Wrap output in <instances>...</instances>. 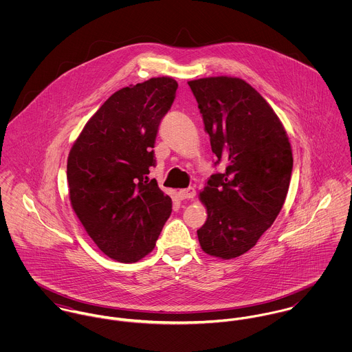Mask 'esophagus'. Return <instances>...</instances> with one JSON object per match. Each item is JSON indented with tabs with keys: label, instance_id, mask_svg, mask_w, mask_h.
<instances>
[{
	"label": "esophagus",
	"instance_id": "34e87169",
	"mask_svg": "<svg viewBox=\"0 0 352 352\" xmlns=\"http://www.w3.org/2000/svg\"><path fill=\"white\" fill-rule=\"evenodd\" d=\"M195 195H197V191H195V188H192V187L186 188V190H179V191H177V197H179L182 201H184V199H192Z\"/></svg>",
	"mask_w": 352,
	"mask_h": 352
}]
</instances>
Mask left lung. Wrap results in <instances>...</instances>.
I'll return each instance as SVG.
<instances>
[{"label": "left lung", "instance_id": "1", "mask_svg": "<svg viewBox=\"0 0 352 352\" xmlns=\"http://www.w3.org/2000/svg\"><path fill=\"white\" fill-rule=\"evenodd\" d=\"M188 85L215 164H226L199 194L207 219L198 239L203 252L229 260L253 248L280 212L293 170L292 145L278 115L247 81L219 76Z\"/></svg>", "mask_w": 352, "mask_h": 352}]
</instances>
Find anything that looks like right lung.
I'll return each mask as SVG.
<instances>
[{
    "label": "right lung",
    "mask_w": 352,
    "mask_h": 352,
    "mask_svg": "<svg viewBox=\"0 0 352 352\" xmlns=\"http://www.w3.org/2000/svg\"><path fill=\"white\" fill-rule=\"evenodd\" d=\"M172 77L116 91L87 122L67 157L72 207L108 257L135 263L151 253L172 211L149 168L161 119L176 96Z\"/></svg>",
    "instance_id": "1"
}]
</instances>
